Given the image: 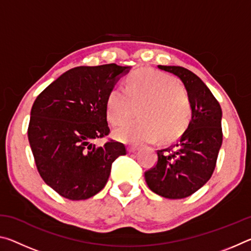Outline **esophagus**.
Masks as SVG:
<instances>
[{
  "instance_id": "34e87169",
  "label": "esophagus",
  "mask_w": 251,
  "mask_h": 251,
  "mask_svg": "<svg viewBox=\"0 0 251 251\" xmlns=\"http://www.w3.org/2000/svg\"><path fill=\"white\" fill-rule=\"evenodd\" d=\"M127 151H128V152H135L136 151H138V147L137 146H129L128 148H127Z\"/></svg>"
}]
</instances>
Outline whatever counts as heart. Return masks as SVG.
<instances>
[{"label": "heart", "mask_w": 251, "mask_h": 251, "mask_svg": "<svg viewBox=\"0 0 251 251\" xmlns=\"http://www.w3.org/2000/svg\"><path fill=\"white\" fill-rule=\"evenodd\" d=\"M138 121L115 130V137L126 144L163 141L177 137L188 125L192 106L179 82L161 72L142 69L131 73L126 87L115 86L106 99V114L113 125H122L137 107Z\"/></svg>", "instance_id": "obj_1"}]
</instances>
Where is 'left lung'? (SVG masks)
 <instances>
[{"instance_id": "1", "label": "left lung", "mask_w": 251, "mask_h": 251, "mask_svg": "<svg viewBox=\"0 0 251 251\" xmlns=\"http://www.w3.org/2000/svg\"><path fill=\"white\" fill-rule=\"evenodd\" d=\"M179 78L192 106V120L180 138L157 151L156 166L145 173L151 192L168 199L186 198L210 179L223 143V112L206 84L181 66L158 65Z\"/></svg>"}]
</instances>
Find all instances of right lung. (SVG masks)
Listing matches in <instances>:
<instances>
[{"label":"right lung","mask_w":251,"mask_h":251,"mask_svg":"<svg viewBox=\"0 0 251 251\" xmlns=\"http://www.w3.org/2000/svg\"><path fill=\"white\" fill-rule=\"evenodd\" d=\"M130 66H77L37 96L31 110L28 142L41 177L57 194L84 201L100 193L113 161L126 155L121 143L94 144L109 134L106 99Z\"/></svg>","instance_id":"add662e5"}]
</instances>
